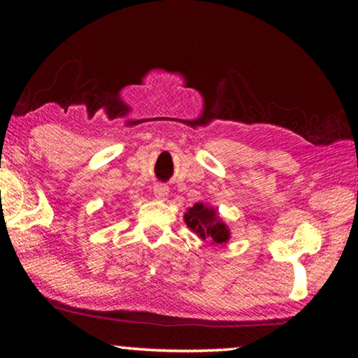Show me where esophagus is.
I'll list each match as a JSON object with an SVG mask.
<instances>
[{"label": "esophagus", "instance_id": "obj_1", "mask_svg": "<svg viewBox=\"0 0 358 358\" xmlns=\"http://www.w3.org/2000/svg\"><path fill=\"white\" fill-rule=\"evenodd\" d=\"M153 192H155L156 199H161V201H164V199L167 197V194H169V187L166 185H162V183H157L153 187Z\"/></svg>", "mask_w": 358, "mask_h": 358}]
</instances>
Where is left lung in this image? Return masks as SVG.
<instances>
[{
    "label": "left lung",
    "instance_id": "8db88e82",
    "mask_svg": "<svg viewBox=\"0 0 358 358\" xmlns=\"http://www.w3.org/2000/svg\"><path fill=\"white\" fill-rule=\"evenodd\" d=\"M185 222L194 234H197L202 240H210L213 245L226 243L230 238V230L220 220L216 210L203 203H196L187 210Z\"/></svg>",
    "mask_w": 358,
    "mask_h": 358
}]
</instances>
